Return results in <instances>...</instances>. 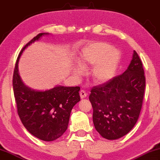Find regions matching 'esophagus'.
Here are the masks:
<instances>
[{
    "label": "esophagus",
    "mask_w": 160,
    "mask_h": 160,
    "mask_svg": "<svg viewBox=\"0 0 160 160\" xmlns=\"http://www.w3.org/2000/svg\"><path fill=\"white\" fill-rule=\"evenodd\" d=\"M79 94H80L81 98H82V99H83V98H85V97L87 96V93L84 91V89L81 90L80 92H79Z\"/></svg>",
    "instance_id": "esophagus-1"
}]
</instances>
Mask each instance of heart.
I'll use <instances>...</instances> for the list:
<instances>
[{
    "label": "heart",
    "mask_w": 160,
    "mask_h": 160,
    "mask_svg": "<svg viewBox=\"0 0 160 160\" xmlns=\"http://www.w3.org/2000/svg\"><path fill=\"white\" fill-rule=\"evenodd\" d=\"M120 60L119 51L110 45L97 42L86 47L81 55V64L85 68L92 69V77L95 82L102 84L114 77ZM78 75L84 74V70L80 66L75 69Z\"/></svg>",
    "instance_id": "obj_1"
}]
</instances>
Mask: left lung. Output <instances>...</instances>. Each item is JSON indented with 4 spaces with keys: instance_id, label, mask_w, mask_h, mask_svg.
<instances>
[{
    "instance_id": "obj_1",
    "label": "left lung",
    "mask_w": 160,
    "mask_h": 160,
    "mask_svg": "<svg viewBox=\"0 0 160 160\" xmlns=\"http://www.w3.org/2000/svg\"><path fill=\"white\" fill-rule=\"evenodd\" d=\"M145 85L142 62L134 50L123 73L91 89L93 122L103 138L118 139L133 128L142 110Z\"/></svg>"
}]
</instances>
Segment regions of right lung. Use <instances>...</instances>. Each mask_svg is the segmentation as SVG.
Returning a JSON list of instances; mask_svg holds the SVG:
<instances>
[{"label":"right lung","mask_w":160,"mask_h":160,"mask_svg":"<svg viewBox=\"0 0 160 160\" xmlns=\"http://www.w3.org/2000/svg\"><path fill=\"white\" fill-rule=\"evenodd\" d=\"M48 34H38L21 50L13 71V88L17 112L24 126L39 139L52 142L61 137L68 128L71 110L80 101V87L56 86L49 90L38 91L23 83L18 69L23 51Z\"/></svg>","instance_id":"right-lung-1"}]
</instances>
